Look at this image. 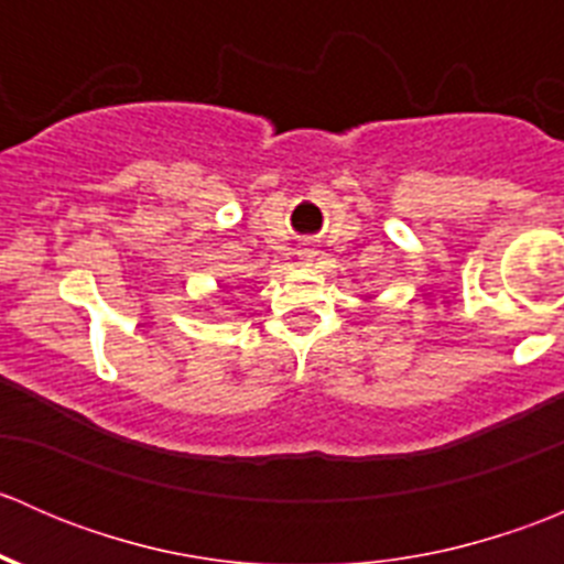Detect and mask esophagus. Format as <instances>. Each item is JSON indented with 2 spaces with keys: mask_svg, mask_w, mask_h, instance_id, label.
<instances>
[{
  "mask_svg": "<svg viewBox=\"0 0 564 564\" xmlns=\"http://www.w3.org/2000/svg\"><path fill=\"white\" fill-rule=\"evenodd\" d=\"M300 256H303V259H311V256H314V250L303 248V250H300Z\"/></svg>",
  "mask_w": 564,
  "mask_h": 564,
  "instance_id": "34e87169",
  "label": "esophagus"
}]
</instances>
